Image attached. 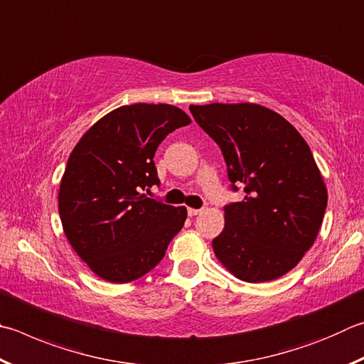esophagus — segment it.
I'll use <instances>...</instances> for the list:
<instances>
[{
  "label": "esophagus",
  "instance_id": "1",
  "mask_svg": "<svg viewBox=\"0 0 364 364\" xmlns=\"http://www.w3.org/2000/svg\"><path fill=\"white\" fill-rule=\"evenodd\" d=\"M200 213H202V210H199V208H188L189 216H196V215H200Z\"/></svg>",
  "mask_w": 364,
  "mask_h": 364
}]
</instances>
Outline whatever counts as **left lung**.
Returning a JSON list of instances; mask_svg holds the SVG:
<instances>
[{"label": "left lung", "instance_id": "obj_1", "mask_svg": "<svg viewBox=\"0 0 364 364\" xmlns=\"http://www.w3.org/2000/svg\"><path fill=\"white\" fill-rule=\"evenodd\" d=\"M196 122L220 144L228 176L245 197L224 207L213 250L250 283L285 275L314 245L328 191L312 151L291 124L256 103L191 105Z\"/></svg>", "mask_w": 364, "mask_h": 364}]
</instances>
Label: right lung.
Listing matches in <instances>:
<instances>
[{
    "mask_svg": "<svg viewBox=\"0 0 364 364\" xmlns=\"http://www.w3.org/2000/svg\"><path fill=\"white\" fill-rule=\"evenodd\" d=\"M191 124L173 105H124L103 116L71 151L58 189L63 232L100 279L129 283L154 269L186 221V207L149 199L159 184L154 154Z\"/></svg>",
    "mask_w": 364,
    "mask_h": 364,
    "instance_id": "right-lung-1",
    "label": "right lung"
}]
</instances>
